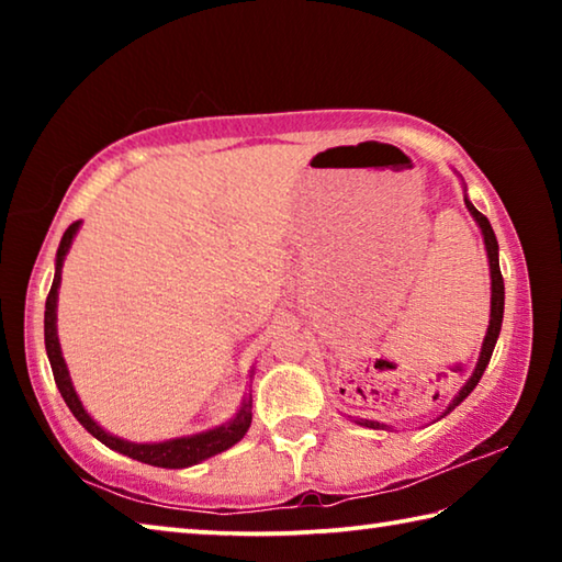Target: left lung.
I'll return each mask as SVG.
<instances>
[{
  "label": "left lung",
  "mask_w": 562,
  "mask_h": 562,
  "mask_svg": "<svg viewBox=\"0 0 562 562\" xmlns=\"http://www.w3.org/2000/svg\"><path fill=\"white\" fill-rule=\"evenodd\" d=\"M465 201V207H469V213L475 217V223H479L481 233H483V243H486V252H488V265H491V322H488V331H486V339H483V347H481V357H479V364H475L473 374L469 382H465V386L459 392V396L453 398V402L449 404V408H446L443 416L453 412L456 406H459L465 396H469L475 384L481 382L483 372H486L488 361H491V355H493V347H496V339L501 335V322H503V300H506V294H503V274H501V268H498V240L496 235H493V227L488 223V217L479 213L473 207V203L469 201V198H463ZM357 424L367 426V429H384V424L379 422H369V418H357Z\"/></svg>",
  "instance_id": "1"
}]
</instances>
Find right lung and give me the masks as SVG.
Returning a JSON list of instances; mask_svg holds the SVG:
<instances>
[{
    "instance_id": "1",
    "label": "right lung",
    "mask_w": 562,
    "mask_h": 562,
    "mask_svg": "<svg viewBox=\"0 0 562 562\" xmlns=\"http://www.w3.org/2000/svg\"><path fill=\"white\" fill-rule=\"evenodd\" d=\"M79 225L81 223L76 221L66 227V233L59 243V250H56V272H54L49 297H46V310H44L46 355H49L54 382H56V386H59L66 406L71 408V414L76 418H79V424L83 426V429H87L91 436H97L101 443H106L109 449L128 456V459H136L140 463L158 465V469H186V465L201 463L205 459H211V456H215V453L231 449V446L240 441L247 434V429H250L252 394L243 398V406H240V412L235 414V418H231V422L223 426H217V429L195 434V436H183V439L160 441V443H133V441L119 439V436H111L109 431H103L101 426L87 414V408L81 406L79 396H76V392H74L71 379H69V369H66V361L61 357L59 337H56V297H59L61 268H64L66 252H69V247L74 243V235H76V231H79Z\"/></svg>"
}]
</instances>
